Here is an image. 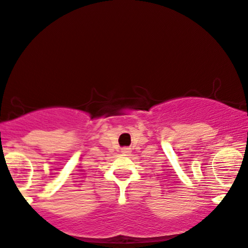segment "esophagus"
<instances>
[{
  "label": "esophagus",
  "mask_w": 248,
  "mask_h": 248,
  "mask_svg": "<svg viewBox=\"0 0 248 248\" xmlns=\"http://www.w3.org/2000/svg\"><path fill=\"white\" fill-rule=\"evenodd\" d=\"M122 153H124V154H129L130 153V150H129V148H128V147H124V148H122Z\"/></svg>",
  "instance_id": "1"
}]
</instances>
